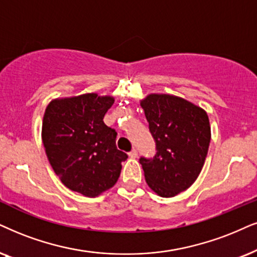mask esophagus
<instances>
[{"label": "esophagus", "instance_id": "esophagus-1", "mask_svg": "<svg viewBox=\"0 0 257 257\" xmlns=\"http://www.w3.org/2000/svg\"><path fill=\"white\" fill-rule=\"evenodd\" d=\"M129 158H132V159H135V158H138V151H136V149H133V151L129 153Z\"/></svg>", "mask_w": 257, "mask_h": 257}]
</instances>
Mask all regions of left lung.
<instances>
[{
  "instance_id": "left-lung-1",
  "label": "left lung",
  "mask_w": 257,
  "mask_h": 257,
  "mask_svg": "<svg viewBox=\"0 0 257 257\" xmlns=\"http://www.w3.org/2000/svg\"><path fill=\"white\" fill-rule=\"evenodd\" d=\"M157 144L153 159H140L148 186L158 196H177L197 180L211 140L206 111L181 97L151 93L140 100Z\"/></svg>"
}]
</instances>
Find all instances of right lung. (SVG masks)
Wrapping results in <instances>:
<instances>
[{
    "label": "right lung",
    "mask_w": 257,
    "mask_h": 257,
    "mask_svg": "<svg viewBox=\"0 0 257 257\" xmlns=\"http://www.w3.org/2000/svg\"><path fill=\"white\" fill-rule=\"evenodd\" d=\"M115 98L84 93L51 100L41 139L54 173L65 186L95 198L118 180L128 155L116 147L115 129L103 122Z\"/></svg>",
    "instance_id": "obj_1"
}]
</instances>
